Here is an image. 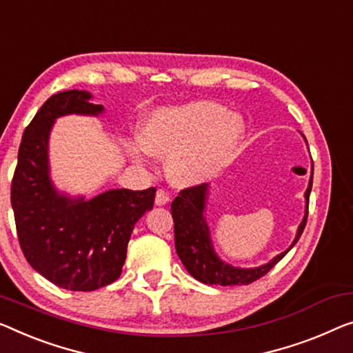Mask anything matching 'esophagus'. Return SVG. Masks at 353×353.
I'll return each mask as SVG.
<instances>
[{"instance_id":"esophagus-1","label":"esophagus","mask_w":353,"mask_h":353,"mask_svg":"<svg viewBox=\"0 0 353 353\" xmlns=\"http://www.w3.org/2000/svg\"><path fill=\"white\" fill-rule=\"evenodd\" d=\"M170 193H168L165 188H159L155 194V204L157 206H165V204L170 203Z\"/></svg>"}]
</instances>
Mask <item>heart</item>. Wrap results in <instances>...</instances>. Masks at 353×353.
<instances>
[{"label": "heart", "instance_id": "1", "mask_svg": "<svg viewBox=\"0 0 353 353\" xmlns=\"http://www.w3.org/2000/svg\"><path fill=\"white\" fill-rule=\"evenodd\" d=\"M244 123L214 101H192L161 108L139 125V143H130L131 157L149 152L166 159V174L179 187L199 185L217 177L238 154Z\"/></svg>", "mask_w": 353, "mask_h": 353}]
</instances>
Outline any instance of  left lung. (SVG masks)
Wrapping results in <instances>:
<instances>
[{
  "label": "left lung",
  "mask_w": 353,
  "mask_h": 353,
  "mask_svg": "<svg viewBox=\"0 0 353 353\" xmlns=\"http://www.w3.org/2000/svg\"><path fill=\"white\" fill-rule=\"evenodd\" d=\"M314 174V168H312ZM312 188V176L309 181L307 190L304 193L306 196V214H304L303 222L299 223L296 238L293 244L285 252L274 256L270 263L259 268H234L228 263L222 261L214 252L212 241H210V231L208 227L206 217H204V208H206V199L209 193L208 183H199V185L183 188L171 203V214L174 220V243L179 259L187 268V271L196 279V281L208 283V285H247V283L255 282L272 270L288 250L298 243L299 236L307 222L309 212V194Z\"/></svg>",
  "instance_id": "1"
}]
</instances>
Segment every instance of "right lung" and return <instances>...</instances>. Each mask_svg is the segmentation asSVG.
<instances>
[{"instance_id":"1","label":"right lung","mask_w":353,"mask_h":353,"mask_svg":"<svg viewBox=\"0 0 353 353\" xmlns=\"http://www.w3.org/2000/svg\"><path fill=\"white\" fill-rule=\"evenodd\" d=\"M83 90L47 99L23 131L10 185L20 249L34 271L72 292H93L117 281L138 220L154 208L155 187L104 192L85 201L55 190L49 176V134L55 119L98 115Z\"/></svg>"}]
</instances>
